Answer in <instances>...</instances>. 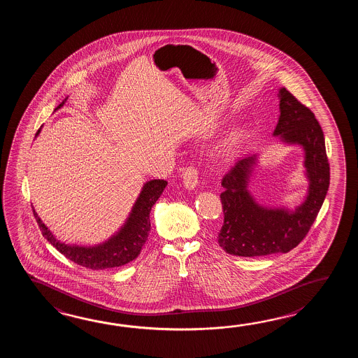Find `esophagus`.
<instances>
[{
  "label": "esophagus",
  "mask_w": 358,
  "mask_h": 358,
  "mask_svg": "<svg viewBox=\"0 0 358 358\" xmlns=\"http://www.w3.org/2000/svg\"><path fill=\"white\" fill-rule=\"evenodd\" d=\"M182 182H184V187H185L187 189H196L198 185L197 169H194L193 166L185 169L184 173H182Z\"/></svg>",
  "instance_id": "obj_1"
}]
</instances>
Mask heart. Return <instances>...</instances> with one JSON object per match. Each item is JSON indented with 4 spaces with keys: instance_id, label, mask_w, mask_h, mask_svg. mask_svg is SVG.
<instances>
[{
    "instance_id": "b5f03b06",
    "label": "heart",
    "mask_w": 358,
    "mask_h": 358,
    "mask_svg": "<svg viewBox=\"0 0 358 358\" xmlns=\"http://www.w3.org/2000/svg\"><path fill=\"white\" fill-rule=\"evenodd\" d=\"M244 130L234 129L230 131L227 137L221 141L217 147V155L221 159H228L238 152L241 145L243 143Z\"/></svg>"
}]
</instances>
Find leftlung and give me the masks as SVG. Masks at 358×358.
Wrapping results in <instances>:
<instances>
[{
  "mask_svg": "<svg viewBox=\"0 0 358 358\" xmlns=\"http://www.w3.org/2000/svg\"><path fill=\"white\" fill-rule=\"evenodd\" d=\"M278 99L280 115L273 136L282 145L302 148L307 192L294 208L261 205L250 190L259 155L238 161L221 182L224 225L217 242L229 255L257 257L289 252L308 233L327 197L330 168L319 122L285 88L278 90Z\"/></svg>",
  "mask_w": 358,
  "mask_h": 358,
  "instance_id": "8db88e82",
  "label": "left lung"
}]
</instances>
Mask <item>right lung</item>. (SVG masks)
<instances>
[{
	"label": "right lung",
	"mask_w": 358,
	"mask_h": 358,
	"mask_svg": "<svg viewBox=\"0 0 358 358\" xmlns=\"http://www.w3.org/2000/svg\"><path fill=\"white\" fill-rule=\"evenodd\" d=\"M66 99L68 97L55 108V111L64 106ZM41 129L37 131L36 137H38ZM166 185L168 182L160 179L145 182L122 227L113 236H108L106 241L93 245L60 242L52 234V231L47 228L46 224L41 220L34 208L33 213L43 236L66 259L92 270H105L111 267L122 266L137 259L138 255L142 251V247L145 245L151 229L150 213Z\"/></svg>",
	"instance_id": "1"
}]
</instances>
